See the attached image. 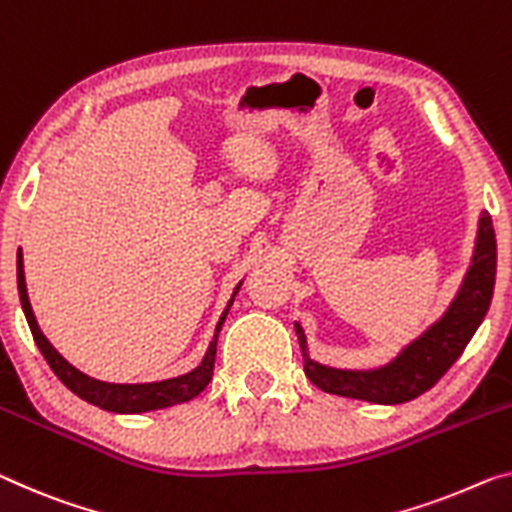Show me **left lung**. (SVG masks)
<instances>
[{"mask_svg": "<svg viewBox=\"0 0 512 512\" xmlns=\"http://www.w3.org/2000/svg\"><path fill=\"white\" fill-rule=\"evenodd\" d=\"M494 277H497V238H494L492 217L483 212L469 272L442 320L407 345L391 364L377 371H338V368L318 364L306 352L302 327L295 325L306 377L327 393L380 405H398L421 396L435 387L439 377L465 352L471 336L490 309Z\"/></svg>", "mask_w": 512, "mask_h": 512, "instance_id": "left-lung-1", "label": "left lung"}]
</instances>
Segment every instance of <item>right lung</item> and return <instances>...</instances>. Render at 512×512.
Returning a JSON list of instances; mask_svg holds the SVG:
<instances>
[{"label": "right lung", "mask_w": 512, "mask_h": 512, "mask_svg": "<svg viewBox=\"0 0 512 512\" xmlns=\"http://www.w3.org/2000/svg\"><path fill=\"white\" fill-rule=\"evenodd\" d=\"M240 288V283H238ZM235 288V293H238ZM18 293H20V304L22 311H25V318L29 322L31 336L38 345V350L43 352V357L54 375L59 377L66 387L80 396L86 403L100 407V410L107 412H119V414H137V412H148V410H162V407H171L178 403H187L199 396V393L208 387V382L212 380V368H215V355H217V334L222 329L226 313H229L233 297L229 306H226L222 318L217 322L215 329V338H212L210 348L206 352V357L199 366L194 368L192 373L174 377V380H164V382H151V384H109V382H100L93 380V377L84 375L77 371L75 366H70L68 361L59 355L57 350L52 348V343L43 336L41 327H38L34 311H31L29 297H27V283H25V270H22V251H18Z\"/></svg>", "instance_id": "1"}]
</instances>
